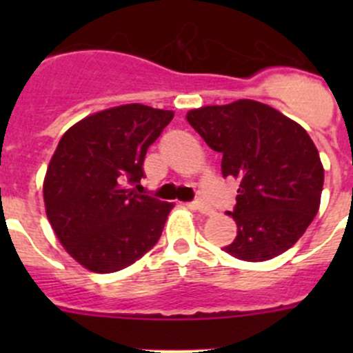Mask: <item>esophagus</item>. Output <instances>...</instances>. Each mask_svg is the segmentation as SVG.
<instances>
[{
  "label": "esophagus",
  "mask_w": 353,
  "mask_h": 353,
  "mask_svg": "<svg viewBox=\"0 0 353 353\" xmlns=\"http://www.w3.org/2000/svg\"><path fill=\"white\" fill-rule=\"evenodd\" d=\"M191 206H193L194 210H198L199 213H203V215H212V213H213V210L210 208L206 203H203L201 199H196V201H193V203H191Z\"/></svg>",
  "instance_id": "esophagus-1"
}]
</instances>
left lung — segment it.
I'll use <instances>...</instances> for the list:
<instances>
[{"instance_id": "8db88e82", "label": "left lung", "mask_w": 353, "mask_h": 353, "mask_svg": "<svg viewBox=\"0 0 353 353\" xmlns=\"http://www.w3.org/2000/svg\"><path fill=\"white\" fill-rule=\"evenodd\" d=\"M186 119L222 154L223 177L241 181L229 212L237 236L223 251L244 261H266L290 249L318 213L325 183L307 131L249 99L193 109Z\"/></svg>"}]
</instances>
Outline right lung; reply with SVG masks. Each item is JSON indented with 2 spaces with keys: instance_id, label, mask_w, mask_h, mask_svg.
Wrapping results in <instances>:
<instances>
[{
  "instance_id": "add662e5",
  "label": "right lung",
  "mask_w": 353,
  "mask_h": 353,
  "mask_svg": "<svg viewBox=\"0 0 353 353\" xmlns=\"http://www.w3.org/2000/svg\"><path fill=\"white\" fill-rule=\"evenodd\" d=\"M172 110L126 104L63 134L44 179L46 213L68 254L95 273L133 265L162 236L172 203L137 194L148 147Z\"/></svg>"
}]
</instances>
